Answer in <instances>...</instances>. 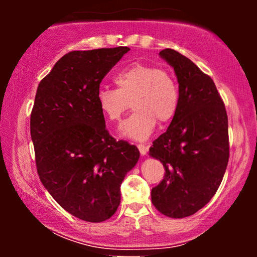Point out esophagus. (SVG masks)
I'll use <instances>...</instances> for the list:
<instances>
[{
    "mask_svg": "<svg viewBox=\"0 0 257 257\" xmlns=\"http://www.w3.org/2000/svg\"><path fill=\"white\" fill-rule=\"evenodd\" d=\"M138 149H139V151H140L141 156H145L147 151H149V146H146L145 144H139Z\"/></svg>",
    "mask_w": 257,
    "mask_h": 257,
    "instance_id": "obj_1",
    "label": "esophagus"
}]
</instances>
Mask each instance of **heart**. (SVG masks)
I'll use <instances>...</instances> for the list:
<instances>
[{
	"label": "heart",
	"mask_w": 257,
	"mask_h": 257,
	"mask_svg": "<svg viewBox=\"0 0 257 257\" xmlns=\"http://www.w3.org/2000/svg\"><path fill=\"white\" fill-rule=\"evenodd\" d=\"M117 89L101 87L96 91V104L105 118L117 122L129 108L134 112L120 125L122 137L146 140L159 123L174 118L180 105L179 85L166 69L151 64L134 63L114 75Z\"/></svg>",
	"instance_id": "1"
}]
</instances>
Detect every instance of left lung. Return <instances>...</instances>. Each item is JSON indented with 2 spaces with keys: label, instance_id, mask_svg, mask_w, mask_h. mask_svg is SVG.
<instances>
[{
  "label": "left lung",
  "instance_id": "obj_1",
  "mask_svg": "<svg viewBox=\"0 0 257 257\" xmlns=\"http://www.w3.org/2000/svg\"><path fill=\"white\" fill-rule=\"evenodd\" d=\"M159 55L175 71L180 105L150 149L166 169L151 199L159 213L182 219L209 203L222 181L229 157L228 118L213 79L174 49Z\"/></svg>",
  "mask_w": 257,
  "mask_h": 257
}]
</instances>
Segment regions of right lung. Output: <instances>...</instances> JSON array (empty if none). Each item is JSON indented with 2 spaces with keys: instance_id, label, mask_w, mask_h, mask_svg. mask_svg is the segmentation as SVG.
<instances>
[{
  "instance_id": "right-lung-1",
  "label": "right lung",
  "mask_w": 257,
  "mask_h": 257,
  "mask_svg": "<svg viewBox=\"0 0 257 257\" xmlns=\"http://www.w3.org/2000/svg\"><path fill=\"white\" fill-rule=\"evenodd\" d=\"M128 47L75 51L38 84L30 118L37 173L67 213L102 222L116 213L120 184L140 152L108 134L96 104L102 78Z\"/></svg>"
}]
</instances>
